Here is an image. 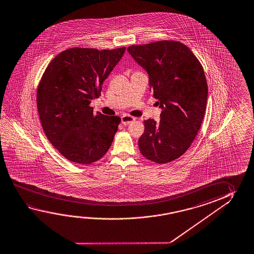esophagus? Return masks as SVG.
I'll use <instances>...</instances> for the list:
<instances>
[{
  "label": "esophagus",
  "instance_id": "obj_1",
  "mask_svg": "<svg viewBox=\"0 0 254 254\" xmlns=\"http://www.w3.org/2000/svg\"><path fill=\"white\" fill-rule=\"evenodd\" d=\"M135 121V118L130 116L128 114H124L123 116L121 117V123L124 125H128L131 122Z\"/></svg>",
  "mask_w": 254,
  "mask_h": 254
}]
</instances>
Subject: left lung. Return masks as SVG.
Wrapping results in <instances>:
<instances>
[{"mask_svg":"<svg viewBox=\"0 0 254 254\" xmlns=\"http://www.w3.org/2000/svg\"><path fill=\"white\" fill-rule=\"evenodd\" d=\"M127 51L148 72L150 90L162 109L160 121H144L139 149L150 161L171 162L190 147L204 119V69L191 50L176 41L133 45Z\"/></svg>","mask_w":254,"mask_h":254,"instance_id":"left-lung-1","label":"left lung"}]
</instances>
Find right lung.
I'll list each match as a JSON object with an SVG mask.
<instances>
[{"instance_id":"right-lung-1","label":"right lung","mask_w":254,"mask_h":254,"mask_svg":"<svg viewBox=\"0 0 254 254\" xmlns=\"http://www.w3.org/2000/svg\"><path fill=\"white\" fill-rule=\"evenodd\" d=\"M125 50L71 48L54 58L42 75L37 89L42 128L71 162H96L112 145L121 118L94 113L90 103L100 96L104 80Z\"/></svg>"}]
</instances>
